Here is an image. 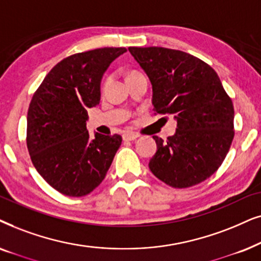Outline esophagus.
Returning a JSON list of instances; mask_svg holds the SVG:
<instances>
[{
    "label": "esophagus",
    "mask_w": 261,
    "mask_h": 261,
    "mask_svg": "<svg viewBox=\"0 0 261 261\" xmlns=\"http://www.w3.org/2000/svg\"><path fill=\"white\" fill-rule=\"evenodd\" d=\"M137 137H140V135L137 133H134V131H126V133H124L123 135V138L125 141H134L136 140Z\"/></svg>",
    "instance_id": "34e87169"
}]
</instances>
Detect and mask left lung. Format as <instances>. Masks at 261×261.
Listing matches in <instances>:
<instances>
[{"mask_svg": "<svg viewBox=\"0 0 261 261\" xmlns=\"http://www.w3.org/2000/svg\"><path fill=\"white\" fill-rule=\"evenodd\" d=\"M152 85V105L173 116L176 131L158 150L149 168L174 189L197 185L214 174L234 138V106L216 71L194 56L166 47H128Z\"/></svg>", "mask_w": 261, "mask_h": 261, "instance_id": "obj_1", "label": "left lung"}]
</instances>
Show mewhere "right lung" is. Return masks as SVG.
Returning a JSON list of instances; mask_svg holds the SVG:
<instances>
[{"label":"right lung","instance_id":"1","mask_svg":"<svg viewBox=\"0 0 261 261\" xmlns=\"http://www.w3.org/2000/svg\"><path fill=\"white\" fill-rule=\"evenodd\" d=\"M125 47L80 52L62 60L45 76L27 113V149L38 173L69 197H82L98 187L121 144V136L86 127L88 109L100 102V83Z\"/></svg>","mask_w":261,"mask_h":261}]
</instances>
